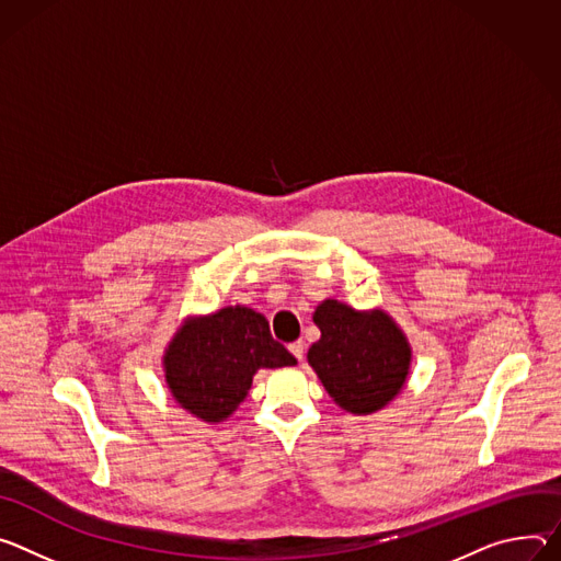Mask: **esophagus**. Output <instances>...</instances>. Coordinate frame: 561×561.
Returning a JSON list of instances; mask_svg holds the SVG:
<instances>
[{
	"mask_svg": "<svg viewBox=\"0 0 561 561\" xmlns=\"http://www.w3.org/2000/svg\"><path fill=\"white\" fill-rule=\"evenodd\" d=\"M289 352L300 360V358H302V354H305V343H302V341H294V343H289Z\"/></svg>",
	"mask_w": 561,
	"mask_h": 561,
	"instance_id": "esophagus-1",
	"label": "esophagus"
}]
</instances>
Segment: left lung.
I'll list each match as a JSON object with an SVG mask.
<instances>
[{
  "label": "left lung",
  "instance_id": "8db88e82",
  "mask_svg": "<svg viewBox=\"0 0 561 561\" xmlns=\"http://www.w3.org/2000/svg\"><path fill=\"white\" fill-rule=\"evenodd\" d=\"M314 323L321 339L309 347L307 360L343 410L377 412L401 392L410 345L388 314H360L339 300H325L317 307Z\"/></svg>",
  "mask_w": 561,
  "mask_h": 561
}]
</instances>
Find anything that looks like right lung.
I'll use <instances>...</instances> for the list:
<instances>
[{"mask_svg": "<svg viewBox=\"0 0 561 561\" xmlns=\"http://www.w3.org/2000/svg\"><path fill=\"white\" fill-rule=\"evenodd\" d=\"M294 363L265 317L236 305L180 328L164 354V375L184 410L214 423L242 403L261 367Z\"/></svg>", "mask_w": 561, "mask_h": 561, "instance_id": "obj_1", "label": "right lung"}]
</instances>
